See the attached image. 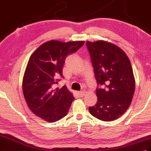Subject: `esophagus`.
Returning <instances> with one entry per match:
<instances>
[{
	"label": "esophagus",
	"instance_id": "34e87169",
	"mask_svg": "<svg viewBox=\"0 0 151 151\" xmlns=\"http://www.w3.org/2000/svg\"><path fill=\"white\" fill-rule=\"evenodd\" d=\"M78 95L81 96V97H83V96H84L86 95V91H79L78 93Z\"/></svg>",
	"mask_w": 151,
	"mask_h": 151
}]
</instances>
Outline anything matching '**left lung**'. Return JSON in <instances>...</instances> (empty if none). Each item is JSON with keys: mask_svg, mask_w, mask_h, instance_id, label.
<instances>
[{"mask_svg": "<svg viewBox=\"0 0 151 151\" xmlns=\"http://www.w3.org/2000/svg\"><path fill=\"white\" fill-rule=\"evenodd\" d=\"M95 76L101 88L96 89L97 104L89 108L93 116L112 121L124 114L135 91V79L130 60L116 45L99 40L86 41Z\"/></svg>", "mask_w": 151, "mask_h": 151, "instance_id": "1", "label": "left lung"}]
</instances>
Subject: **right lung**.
<instances>
[{
  "label": "right lung",
  "instance_id": "right-lung-1",
  "mask_svg": "<svg viewBox=\"0 0 151 151\" xmlns=\"http://www.w3.org/2000/svg\"><path fill=\"white\" fill-rule=\"evenodd\" d=\"M84 41L50 40L34 51L28 60L22 78V92L27 104L34 114L49 123L60 120L67 114L75 99L65 86L52 89L62 76L67 56L77 51Z\"/></svg>",
  "mask_w": 151,
  "mask_h": 151
}]
</instances>
